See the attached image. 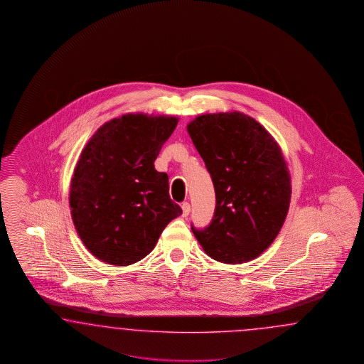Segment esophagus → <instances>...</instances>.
Segmentation results:
<instances>
[{"label": "esophagus", "mask_w": 364, "mask_h": 364, "mask_svg": "<svg viewBox=\"0 0 364 364\" xmlns=\"http://www.w3.org/2000/svg\"><path fill=\"white\" fill-rule=\"evenodd\" d=\"M181 210H183V216L187 218L188 215H189V212H191V204H189V203H183V204H181Z\"/></svg>", "instance_id": "1"}]
</instances>
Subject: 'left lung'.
I'll use <instances>...</instances> for the list:
<instances>
[{
    "label": "left lung",
    "instance_id": "obj_1",
    "mask_svg": "<svg viewBox=\"0 0 364 364\" xmlns=\"http://www.w3.org/2000/svg\"><path fill=\"white\" fill-rule=\"evenodd\" d=\"M187 131L212 177L216 208L198 242L212 259L242 264L264 252L286 220L291 176L275 139L242 112L198 116Z\"/></svg>",
    "mask_w": 364,
    "mask_h": 364
}]
</instances>
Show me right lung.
Here are the masks:
<instances>
[{"mask_svg": "<svg viewBox=\"0 0 364 364\" xmlns=\"http://www.w3.org/2000/svg\"><path fill=\"white\" fill-rule=\"evenodd\" d=\"M178 119L127 113L102 124L80 154L69 191L72 220L89 252L112 265L144 259L183 213L154 160Z\"/></svg>", "mask_w": 364, "mask_h": 364, "instance_id": "add662e5", "label": "right lung"}]
</instances>
